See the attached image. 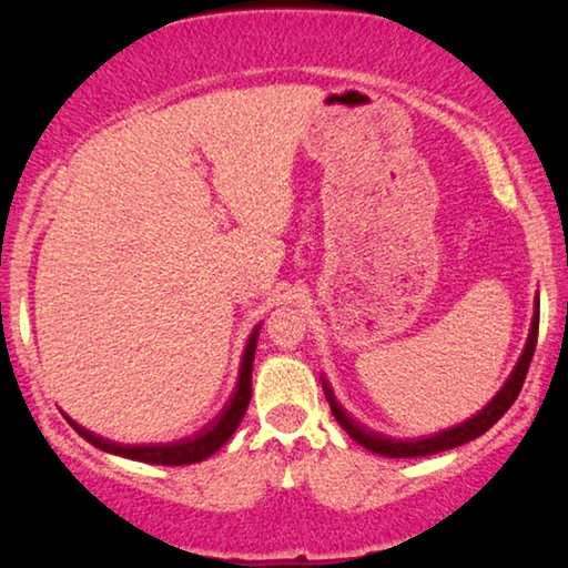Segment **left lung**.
<instances>
[{"label":"left lung","mask_w":568,"mask_h":568,"mask_svg":"<svg viewBox=\"0 0 568 568\" xmlns=\"http://www.w3.org/2000/svg\"><path fill=\"white\" fill-rule=\"evenodd\" d=\"M536 307H538V303H536ZM536 338H538V313L534 315L531 333H528V341H526V348L521 353V358H518L511 378L506 381V386L496 393V398L488 403L484 410H478L474 418H468L464 423H458V426L440 430V434L428 436V438H406V440H403V438H390V436L376 434V430L361 426V423L355 420L351 413L341 406L338 400H335V393L331 388V383L325 381L323 376H321V383H323L325 398H328V403H331V410H333L335 420H338L341 426L345 428V434H348L353 440H358L361 446L373 450V454L388 456V458L430 456V454H440V450L464 446V444H468V440H474L480 434H486V430L491 428L494 423L501 418L508 408L514 406V400L518 398V393H521V386L526 381L528 365H531V358H534Z\"/></svg>","instance_id":"8db88e82"}]
</instances>
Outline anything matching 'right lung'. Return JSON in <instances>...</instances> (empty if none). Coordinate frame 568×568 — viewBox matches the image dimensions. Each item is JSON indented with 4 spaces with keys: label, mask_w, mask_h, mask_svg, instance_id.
Instances as JSON below:
<instances>
[{
    "label": "right lung",
    "mask_w": 568,
    "mask_h": 568,
    "mask_svg": "<svg viewBox=\"0 0 568 568\" xmlns=\"http://www.w3.org/2000/svg\"><path fill=\"white\" fill-rule=\"evenodd\" d=\"M257 333H261V325L250 333L245 353H243V363H240V381L235 386L233 398L227 400V406L223 413L207 426L200 430V434L175 440V444H150V446H124V444H114V440H108L102 436H94L92 430L82 428L80 423H74L70 416H64L70 420V426L80 434L84 440H90L92 446H98L108 454L114 456H124L132 460H142V464H158V466H185V464H197V460H205L207 456H213L217 448H223L227 444V438L235 434V428L243 420L247 403H250V393H253V361H255V345H257Z\"/></svg>",
    "instance_id": "add662e5"
}]
</instances>
